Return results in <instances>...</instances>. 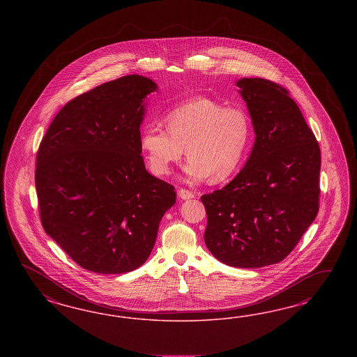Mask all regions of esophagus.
Listing matches in <instances>:
<instances>
[{"label": "esophagus", "instance_id": "1", "mask_svg": "<svg viewBox=\"0 0 357 357\" xmlns=\"http://www.w3.org/2000/svg\"><path fill=\"white\" fill-rule=\"evenodd\" d=\"M178 196L182 199V200H188V199H192L194 197V192H191V191H188V190H179L178 191Z\"/></svg>", "mask_w": 357, "mask_h": 357}]
</instances>
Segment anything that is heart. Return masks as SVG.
<instances>
[{
  "mask_svg": "<svg viewBox=\"0 0 357 357\" xmlns=\"http://www.w3.org/2000/svg\"><path fill=\"white\" fill-rule=\"evenodd\" d=\"M163 121L166 131L151 124L140 132V148L151 173L172 172L184 153L190 157L184 173L199 181L209 175L221 182L242 162L251 140V120L242 108L225 107L211 98L195 97L170 108Z\"/></svg>",
  "mask_w": 357,
  "mask_h": 357,
  "instance_id": "obj_1",
  "label": "heart"
}]
</instances>
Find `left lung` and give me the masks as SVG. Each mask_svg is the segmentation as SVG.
<instances>
[{
    "label": "left lung",
    "instance_id": "left-lung-1",
    "mask_svg": "<svg viewBox=\"0 0 357 357\" xmlns=\"http://www.w3.org/2000/svg\"><path fill=\"white\" fill-rule=\"evenodd\" d=\"M255 133L249 160L224 188L203 195L206 248L230 267L279 263L318 213L321 151L297 103L263 78L236 82Z\"/></svg>",
    "mask_w": 357,
    "mask_h": 357
}]
</instances>
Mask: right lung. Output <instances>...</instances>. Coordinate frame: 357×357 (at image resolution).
Instances as JSON below:
<instances>
[{"instance_id":"add662e5","label":"right lung","mask_w":357,"mask_h":357,"mask_svg":"<svg viewBox=\"0 0 357 357\" xmlns=\"http://www.w3.org/2000/svg\"><path fill=\"white\" fill-rule=\"evenodd\" d=\"M157 84L124 76L68 102L36 155L35 187L45 233L85 270L114 275L149 258L176 202L172 184L141 157L140 126Z\"/></svg>"}]
</instances>
